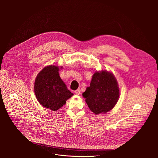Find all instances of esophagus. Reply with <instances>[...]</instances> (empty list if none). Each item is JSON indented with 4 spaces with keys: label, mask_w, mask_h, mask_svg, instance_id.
I'll use <instances>...</instances> for the list:
<instances>
[{
    "label": "esophagus",
    "mask_w": 158,
    "mask_h": 158,
    "mask_svg": "<svg viewBox=\"0 0 158 158\" xmlns=\"http://www.w3.org/2000/svg\"><path fill=\"white\" fill-rule=\"evenodd\" d=\"M75 93L77 94V95H79L81 94V91H80V89H77L76 91H75Z\"/></svg>",
    "instance_id": "34e87169"
}]
</instances>
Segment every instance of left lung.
I'll list each match as a JSON object with an SVG mask.
<instances>
[{
    "label": "left lung",
    "instance_id": "8db88e82",
    "mask_svg": "<svg viewBox=\"0 0 158 158\" xmlns=\"http://www.w3.org/2000/svg\"><path fill=\"white\" fill-rule=\"evenodd\" d=\"M82 96L95 114L106 113L114 107L119 99V89L116 79L106 71L96 72Z\"/></svg>",
    "mask_w": 158,
    "mask_h": 158
}]
</instances>
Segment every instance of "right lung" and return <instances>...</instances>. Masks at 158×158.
I'll use <instances>...</instances> for the list:
<instances>
[{
  "label": "right lung",
  "instance_id": "right-lung-1",
  "mask_svg": "<svg viewBox=\"0 0 158 158\" xmlns=\"http://www.w3.org/2000/svg\"><path fill=\"white\" fill-rule=\"evenodd\" d=\"M59 71L56 65L44 67L37 74L34 82V93L37 101L43 107L53 111L62 107L73 96L60 79Z\"/></svg>",
  "mask_w": 158,
  "mask_h": 158
}]
</instances>
